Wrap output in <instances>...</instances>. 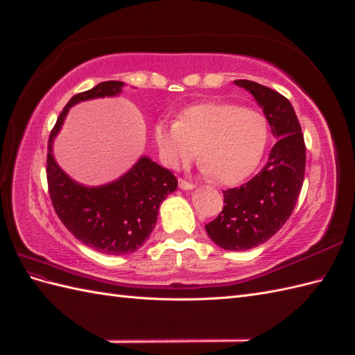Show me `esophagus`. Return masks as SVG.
<instances>
[{
    "label": "esophagus",
    "mask_w": 355,
    "mask_h": 355,
    "mask_svg": "<svg viewBox=\"0 0 355 355\" xmlns=\"http://www.w3.org/2000/svg\"><path fill=\"white\" fill-rule=\"evenodd\" d=\"M179 188H182V190H193L194 184L190 182V180L180 178V179H179Z\"/></svg>",
    "instance_id": "1"
}]
</instances>
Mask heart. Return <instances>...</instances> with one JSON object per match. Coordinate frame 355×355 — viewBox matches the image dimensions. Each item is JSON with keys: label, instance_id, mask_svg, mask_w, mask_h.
<instances>
[{"label": "heart", "instance_id": "b5f03b06", "mask_svg": "<svg viewBox=\"0 0 355 355\" xmlns=\"http://www.w3.org/2000/svg\"><path fill=\"white\" fill-rule=\"evenodd\" d=\"M267 121L254 109L222 101L187 107L176 123H159L155 137L170 167L199 159L223 184H234L255 170L267 144Z\"/></svg>", "mask_w": 355, "mask_h": 355}]
</instances>
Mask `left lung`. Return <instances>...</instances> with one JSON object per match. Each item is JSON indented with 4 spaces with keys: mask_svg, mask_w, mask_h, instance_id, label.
<instances>
[{
    "mask_svg": "<svg viewBox=\"0 0 355 355\" xmlns=\"http://www.w3.org/2000/svg\"><path fill=\"white\" fill-rule=\"evenodd\" d=\"M235 85L255 97L278 141L257 176L223 191V209L205 230L220 248L248 250L277 234L293 212L305 176V143L295 109L282 94L252 80Z\"/></svg>",
    "mask_w": 355,
    "mask_h": 355,
    "instance_id": "8db88e82",
    "label": "left lung"
}]
</instances>
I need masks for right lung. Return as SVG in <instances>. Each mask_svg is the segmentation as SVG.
<instances>
[{"mask_svg": "<svg viewBox=\"0 0 355 355\" xmlns=\"http://www.w3.org/2000/svg\"><path fill=\"white\" fill-rule=\"evenodd\" d=\"M123 82H101L71 98L51 129L46 153L49 193L60 222L86 246L106 255H128L139 249L152 234L161 202L178 188V179L148 157L112 184L83 187L74 182L53 157V139L68 109L78 101L115 96Z\"/></svg>", "mask_w": 355, "mask_h": 355, "instance_id": "obj_1", "label": "right lung"}]
</instances>
